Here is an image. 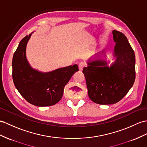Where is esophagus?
<instances>
[{
	"label": "esophagus",
	"mask_w": 147,
	"mask_h": 147,
	"mask_svg": "<svg viewBox=\"0 0 147 147\" xmlns=\"http://www.w3.org/2000/svg\"><path fill=\"white\" fill-rule=\"evenodd\" d=\"M85 66H86L85 63L82 62L79 63V64H78V69H79L80 70H82Z\"/></svg>",
	"instance_id": "34e87169"
}]
</instances>
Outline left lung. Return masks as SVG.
Returning <instances> with one entry per match:
<instances>
[{"mask_svg": "<svg viewBox=\"0 0 147 147\" xmlns=\"http://www.w3.org/2000/svg\"><path fill=\"white\" fill-rule=\"evenodd\" d=\"M117 59L110 67L102 60L88 62L84 73L89 98L100 105H110L121 100L133 86L135 79V56L126 36L113 30Z\"/></svg>", "mask_w": 147, "mask_h": 147, "instance_id": "8db88e82", "label": "left lung"}]
</instances>
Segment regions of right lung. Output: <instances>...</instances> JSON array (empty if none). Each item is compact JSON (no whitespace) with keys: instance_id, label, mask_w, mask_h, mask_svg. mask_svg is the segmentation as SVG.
Wrapping results in <instances>:
<instances>
[{"instance_id":"1","label":"right lung","mask_w":147,"mask_h":147,"mask_svg":"<svg viewBox=\"0 0 147 147\" xmlns=\"http://www.w3.org/2000/svg\"><path fill=\"white\" fill-rule=\"evenodd\" d=\"M30 36L31 34L27 35L22 38L13 54V83L28 103L37 107L53 105L61 100L64 87L78 68L75 64L48 73L32 69L26 56L27 43Z\"/></svg>"}]
</instances>
